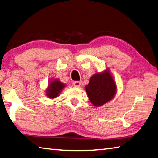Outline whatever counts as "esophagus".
Wrapping results in <instances>:
<instances>
[{"mask_svg":"<svg viewBox=\"0 0 158 158\" xmlns=\"http://www.w3.org/2000/svg\"><path fill=\"white\" fill-rule=\"evenodd\" d=\"M73 85L76 88H79V87H80V85H81V82L79 81H74L73 82Z\"/></svg>","mask_w":158,"mask_h":158,"instance_id":"34e87169","label":"esophagus"}]
</instances>
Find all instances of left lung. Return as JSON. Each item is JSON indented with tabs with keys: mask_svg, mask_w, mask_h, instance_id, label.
<instances>
[{
	"mask_svg": "<svg viewBox=\"0 0 158 158\" xmlns=\"http://www.w3.org/2000/svg\"><path fill=\"white\" fill-rule=\"evenodd\" d=\"M88 97L96 107L102 106L114 98L117 92V85L110 70L93 74L89 84L85 85Z\"/></svg>",
	"mask_w": 158,
	"mask_h": 158,
	"instance_id": "obj_1",
	"label": "left lung"
}]
</instances>
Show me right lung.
I'll return each instance as SVG.
<instances>
[{
  "mask_svg": "<svg viewBox=\"0 0 158 158\" xmlns=\"http://www.w3.org/2000/svg\"><path fill=\"white\" fill-rule=\"evenodd\" d=\"M65 87V85L64 83L59 81L58 79H54L51 80L48 84V87L47 88L45 93L47 97L50 99H54L59 96L63 89Z\"/></svg>",
  "mask_w": 158,
  "mask_h": 158,
  "instance_id": "obj_1",
  "label": "right lung"
}]
</instances>
